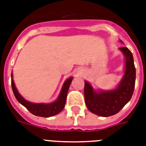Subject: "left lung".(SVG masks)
Here are the masks:
<instances>
[{
	"label": "left lung",
	"instance_id": "1",
	"mask_svg": "<svg viewBox=\"0 0 146 146\" xmlns=\"http://www.w3.org/2000/svg\"><path fill=\"white\" fill-rule=\"evenodd\" d=\"M119 50L125 58L124 74L116 88L110 90H96L88 81L85 80L86 105L89 111L100 117H106L117 113L129 102L133 94L136 68L133 54L126 47L119 48Z\"/></svg>",
	"mask_w": 146,
	"mask_h": 146
}]
</instances>
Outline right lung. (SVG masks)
Segmentation results:
<instances>
[{
    "label": "right lung",
    "instance_id": "obj_1",
    "mask_svg": "<svg viewBox=\"0 0 146 146\" xmlns=\"http://www.w3.org/2000/svg\"><path fill=\"white\" fill-rule=\"evenodd\" d=\"M73 79V77H70L65 80L57 98L54 102H50V103H33L25 99L19 94L17 87L15 86L14 81L13 79V73H11V86H12L13 94L17 101L22 105L26 108L30 113L38 117H50L59 113L64 108V106L66 104L67 92H68L69 88Z\"/></svg>",
    "mask_w": 146,
    "mask_h": 146
}]
</instances>
